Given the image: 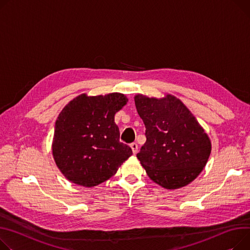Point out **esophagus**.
<instances>
[{
    "instance_id": "1",
    "label": "esophagus",
    "mask_w": 250,
    "mask_h": 250,
    "mask_svg": "<svg viewBox=\"0 0 250 250\" xmlns=\"http://www.w3.org/2000/svg\"><path fill=\"white\" fill-rule=\"evenodd\" d=\"M130 147H131V149H132V153H134V154H137V153H138L139 146H138V144H137V143H131V144H130Z\"/></svg>"
}]
</instances>
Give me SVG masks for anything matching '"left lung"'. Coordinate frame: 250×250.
I'll list each match as a JSON object with an SVG mask.
<instances>
[{
	"instance_id": "8db88e82",
	"label": "left lung",
	"mask_w": 250,
	"mask_h": 250,
	"mask_svg": "<svg viewBox=\"0 0 250 250\" xmlns=\"http://www.w3.org/2000/svg\"><path fill=\"white\" fill-rule=\"evenodd\" d=\"M146 141L137 158L147 176L166 189H178L201 173L211 143L191 111L172 95L135 97Z\"/></svg>"
}]
</instances>
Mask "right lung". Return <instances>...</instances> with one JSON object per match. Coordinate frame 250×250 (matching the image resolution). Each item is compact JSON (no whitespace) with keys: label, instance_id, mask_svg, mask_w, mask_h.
<instances>
[{"label":"right lung","instance_id":"right-lung-1","mask_svg":"<svg viewBox=\"0 0 250 250\" xmlns=\"http://www.w3.org/2000/svg\"><path fill=\"white\" fill-rule=\"evenodd\" d=\"M122 93L74 98L55 123L52 152L61 173L74 184L94 187L112 177L131 148L120 142L114 114L126 104Z\"/></svg>","mask_w":250,"mask_h":250}]
</instances>
